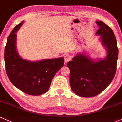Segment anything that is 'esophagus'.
<instances>
[{
	"mask_svg": "<svg viewBox=\"0 0 122 122\" xmlns=\"http://www.w3.org/2000/svg\"><path fill=\"white\" fill-rule=\"evenodd\" d=\"M64 59H65V63H67L68 61H70L71 59V55L69 54V53H66V54L65 55V56H64Z\"/></svg>",
	"mask_w": 122,
	"mask_h": 122,
	"instance_id": "1",
	"label": "esophagus"
}]
</instances>
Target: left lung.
<instances>
[{
	"instance_id": "left-lung-1",
	"label": "left lung",
	"mask_w": 122,
	"mask_h": 122,
	"mask_svg": "<svg viewBox=\"0 0 122 122\" xmlns=\"http://www.w3.org/2000/svg\"><path fill=\"white\" fill-rule=\"evenodd\" d=\"M99 28L102 44L107 49L104 59L94 60L83 53H78L67 64L70 71V84L75 94L90 98L102 92L114 78L118 58V48L112 31L102 21H96Z\"/></svg>"
}]
</instances>
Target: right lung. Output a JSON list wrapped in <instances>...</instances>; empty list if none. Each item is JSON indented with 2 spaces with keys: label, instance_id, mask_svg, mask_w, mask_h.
Instances as JSON below:
<instances>
[{
  "label": "right lung",
  "instance_id": "add662e5",
  "mask_svg": "<svg viewBox=\"0 0 122 122\" xmlns=\"http://www.w3.org/2000/svg\"><path fill=\"white\" fill-rule=\"evenodd\" d=\"M24 22L9 35L5 49L6 73L11 83L25 94L39 95L49 90L53 77L64 66L63 57L32 61L21 58L16 49V32Z\"/></svg>",
  "mask_w": 122,
  "mask_h": 122
}]
</instances>
